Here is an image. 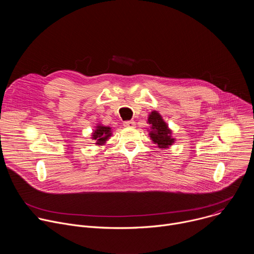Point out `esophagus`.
Listing matches in <instances>:
<instances>
[{
	"label": "esophagus",
	"mask_w": 254,
	"mask_h": 254,
	"mask_svg": "<svg viewBox=\"0 0 254 254\" xmlns=\"http://www.w3.org/2000/svg\"><path fill=\"white\" fill-rule=\"evenodd\" d=\"M124 126L126 127H135V123L133 121H127L124 123Z\"/></svg>",
	"instance_id": "esophagus-1"
}]
</instances>
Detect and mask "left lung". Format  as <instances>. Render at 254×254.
<instances>
[{
  "label": "left lung",
  "mask_w": 254,
  "mask_h": 254,
  "mask_svg": "<svg viewBox=\"0 0 254 254\" xmlns=\"http://www.w3.org/2000/svg\"><path fill=\"white\" fill-rule=\"evenodd\" d=\"M148 124L151 125L150 137L157 143L160 149H166L175 142V138L172 137V130L162 119V116L154 111L148 118Z\"/></svg>",
  "instance_id": "obj_1"
}]
</instances>
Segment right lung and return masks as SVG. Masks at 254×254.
Instances as JSON below:
<instances>
[{
  "label": "right lung",
  "mask_w": 254,
  "mask_h": 254,
  "mask_svg": "<svg viewBox=\"0 0 254 254\" xmlns=\"http://www.w3.org/2000/svg\"><path fill=\"white\" fill-rule=\"evenodd\" d=\"M112 127H103L101 125H97L96 128L92 132V139H95V143L98 144V146H101V144H104L106 140L110 138L112 135Z\"/></svg>",
  "instance_id": "obj_1"
}]
</instances>
